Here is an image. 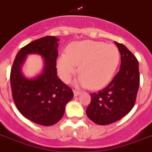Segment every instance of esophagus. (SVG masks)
<instances>
[{
	"mask_svg": "<svg viewBox=\"0 0 152 152\" xmlns=\"http://www.w3.org/2000/svg\"><path fill=\"white\" fill-rule=\"evenodd\" d=\"M73 93H74V96H78L79 95H80L81 92H80V91L76 90V89H73Z\"/></svg>",
	"mask_w": 152,
	"mask_h": 152,
	"instance_id": "34e87169",
	"label": "esophagus"
}]
</instances>
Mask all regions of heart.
<instances>
[{
	"instance_id": "b5f03b06",
	"label": "heart",
	"mask_w": 152,
	"mask_h": 152,
	"mask_svg": "<svg viewBox=\"0 0 152 152\" xmlns=\"http://www.w3.org/2000/svg\"><path fill=\"white\" fill-rule=\"evenodd\" d=\"M120 60L118 47L104 42L84 40L72 43L66 54H62L57 60L59 76L69 82L77 70L81 76L78 83L92 89L107 85L114 76Z\"/></svg>"
}]
</instances>
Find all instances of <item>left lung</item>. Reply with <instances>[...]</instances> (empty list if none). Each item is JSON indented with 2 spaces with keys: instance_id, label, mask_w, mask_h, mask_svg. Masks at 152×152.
I'll list each match as a JSON object with an SVG mask.
<instances>
[{
  "instance_id": "1",
  "label": "left lung",
  "mask_w": 152,
  "mask_h": 152,
  "mask_svg": "<svg viewBox=\"0 0 152 152\" xmlns=\"http://www.w3.org/2000/svg\"><path fill=\"white\" fill-rule=\"evenodd\" d=\"M121 54L120 69L113 80L97 93H90L88 118L105 125L121 119L134 107L140 83L138 61L123 44L115 42Z\"/></svg>"
}]
</instances>
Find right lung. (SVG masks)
Listing matches in <instances>:
<instances>
[{
	"mask_svg": "<svg viewBox=\"0 0 152 152\" xmlns=\"http://www.w3.org/2000/svg\"><path fill=\"white\" fill-rule=\"evenodd\" d=\"M58 41L46 36L22 47L17 53L10 70V86L15 105L27 119L49 126L62 118L66 105L72 99V89L57 76ZM38 53L45 58V70L33 80L21 74L20 67L27 54Z\"/></svg>",
	"mask_w": 152,
	"mask_h": 152,
	"instance_id": "right-lung-1",
	"label": "right lung"
}]
</instances>
